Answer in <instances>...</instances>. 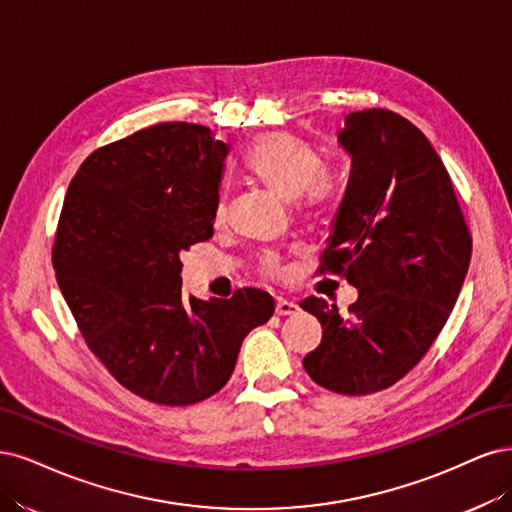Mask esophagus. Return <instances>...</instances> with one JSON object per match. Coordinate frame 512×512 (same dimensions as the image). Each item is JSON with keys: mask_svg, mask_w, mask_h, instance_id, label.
Returning <instances> with one entry per match:
<instances>
[{"mask_svg": "<svg viewBox=\"0 0 512 512\" xmlns=\"http://www.w3.org/2000/svg\"><path fill=\"white\" fill-rule=\"evenodd\" d=\"M300 310V306L295 302H289V300H278L276 302V315L280 317H289V315H295V312Z\"/></svg>", "mask_w": 512, "mask_h": 512, "instance_id": "34e87169", "label": "esophagus"}]
</instances>
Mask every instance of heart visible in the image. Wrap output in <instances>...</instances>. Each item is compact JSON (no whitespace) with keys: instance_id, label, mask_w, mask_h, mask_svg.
I'll list each match as a JSON object with an SVG mask.
<instances>
[{"instance_id":"obj_1","label":"heart","mask_w":512,"mask_h":512,"mask_svg":"<svg viewBox=\"0 0 512 512\" xmlns=\"http://www.w3.org/2000/svg\"><path fill=\"white\" fill-rule=\"evenodd\" d=\"M244 166L272 193L298 202L306 217H323L334 202V176L319 168L315 148L289 131H270L255 138L244 155ZM225 210L227 206L221 200L217 219L225 217ZM261 270L268 276H278V257H263Z\"/></svg>"}]
</instances>
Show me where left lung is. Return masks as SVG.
Instances as JSON below:
<instances>
[{
    "label": "left lung",
    "instance_id": "1",
    "mask_svg": "<svg viewBox=\"0 0 512 512\" xmlns=\"http://www.w3.org/2000/svg\"><path fill=\"white\" fill-rule=\"evenodd\" d=\"M351 174L319 272L340 274L359 298L302 300L323 327L304 357L317 385L368 395L398 383L430 351L470 266L472 236L434 146L400 114L351 112L338 131Z\"/></svg>",
    "mask_w": 512,
    "mask_h": 512
}]
</instances>
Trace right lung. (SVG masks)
<instances>
[{"label": "right lung", "mask_w": 512, "mask_h": 512, "mask_svg": "<svg viewBox=\"0 0 512 512\" xmlns=\"http://www.w3.org/2000/svg\"><path fill=\"white\" fill-rule=\"evenodd\" d=\"M229 146L204 125L159 123L93 151L68 187L53 246L82 338L117 381L161 406H189L232 376L272 295L185 298L180 253L212 238Z\"/></svg>", "instance_id": "add662e5"}]
</instances>
